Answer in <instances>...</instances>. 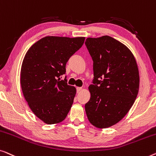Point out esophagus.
I'll list each match as a JSON object with an SVG mask.
<instances>
[{
	"instance_id": "esophagus-1",
	"label": "esophagus",
	"mask_w": 156,
	"mask_h": 156,
	"mask_svg": "<svg viewBox=\"0 0 156 156\" xmlns=\"http://www.w3.org/2000/svg\"><path fill=\"white\" fill-rule=\"evenodd\" d=\"M81 90H82V87H76V90H77V93H80V92L81 91Z\"/></svg>"
}]
</instances>
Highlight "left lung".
Segmentation results:
<instances>
[{"instance_id": "obj_1", "label": "left lung", "mask_w": 156, "mask_h": 156, "mask_svg": "<svg viewBox=\"0 0 156 156\" xmlns=\"http://www.w3.org/2000/svg\"><path fill=\"white\" fill-rule=\"evenodd\" d=\"M85 44L94 75L85 112L93 126L107 128L122 119L134 103L139 88L137 63L126 46L109 36L89 37Z\"/></svg>"}]
</instances>
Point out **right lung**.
I'll return each mask as SVG.
<instances>
[{
	"label": "right lung",
	"instance_id": "right-lung-1",
	"mask_svg": "<svg viewBox=\"0 0 156 156\" xmlns=\"http://www.w3.org/2000/svg\"><path fill=\"white\" fill-rule=\"evenodd\" d=\"M84 41L85 37H45L25 54L20 72L22 90L32 112L46 124L62 122L71 108L76 89L61 76Z\"/></svg>",
	"mask_w": 156,
	"mask_h": 156
}]
</instances>
